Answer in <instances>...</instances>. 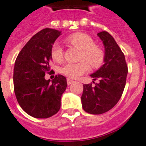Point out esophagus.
Returning <instances> with one entry per match:
<instances>
[{
    "mask_svg": "<svg viewBox=\"0 0 146 146\" xmlns=\"http://www.w3.org/2000/svg\"><path fill=\"white\" fill-rule=\"evenodd\" d=\"M66 82H67V84L70 85V84H72V83H73V82H74V80H70V79H67V80H66Z\"/></svg>",
    "mask_w": 146,
    "mask_h": 146,
    "instance_id": "1",
    "label": "esophagus"
}]
</instances>
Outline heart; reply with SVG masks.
<instances>
[{
    "label": "heart",
    "mask_w": 146,
    "mask_h": 146,
    "mask_svg": "<svg viewBox=\"0 0 146 146\" xmlns=\"http://www.w3.org/2000/svg\"><path fill=\"white\" fill-rule=\"evenodd\" d=\"M66 42L80 50L79 63H66L60 69L64 75L72 79L80 77L89 70V65L92 68H98L104 60V52L102 47L94 44V40L86 33H77L66 38ZM51 57L56 62H60L64 58V50L58 42H54L51 47Z\"/></svg>",
    "instance_id": "1"
}]
</instances>
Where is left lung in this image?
<instances>
[{"label":"left lung","mask_w":146,"mask_h":146,"mask_svg":"<svg viewBox=\"0 0 146 146\" xmlns=\"http://www.w3.org/2000/svg\"><path fill=\"white\" fill-rule=\"evenodd\" d=\"M97 35L104 47V64L90 76L99 82L95 86L83 85L81 97L83 110L92 114L105 113L115 106L122 96L128 73L124 54L114 38L105 31Z\"/></svg>","instance_id":"obj_1"}]
</instances>
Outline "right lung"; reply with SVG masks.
<instances>
[{
  "label": "right lung",
  "instance_id": "right-lung-1",
  "mask_svg": "<svg viewBox=\"0 0 146 146\" xmlns=\"http://www.w3.org/2000/svg\"><path fill=\"white\" fill-rule=\"evenodd\" d=\"M61 32L44 29L23 48L13 69L14 92L26 113L35 118H48L60 108V99L67 86L66 77L57 75L53 80L44 76L50 70L51 47Z\"/></svg>",
  "mask_w": 146,
  "mask_h": 146
}]
</instances>
